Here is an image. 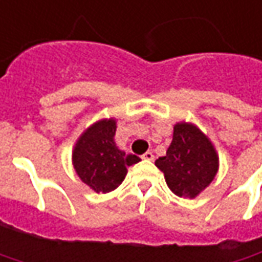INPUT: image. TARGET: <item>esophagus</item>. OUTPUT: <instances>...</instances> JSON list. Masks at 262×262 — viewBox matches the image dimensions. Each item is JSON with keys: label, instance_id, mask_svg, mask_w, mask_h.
<instances>
[{"label": "esophagus", "instance_id": "1", "mask_svg": "<svg viewBox=\"0 0 262 262\" xmlns=\"http://www.w3.org/2000/svg\"><path fill=\"white\" fill-rule=\"evenodd\" d=\"M142 158L146 159V161H152V159H154V154H152L150 150H148V152H145V154L142 155Z\"/></svg>", "mask_w": 262, "mask_h": 262}]
</instances>
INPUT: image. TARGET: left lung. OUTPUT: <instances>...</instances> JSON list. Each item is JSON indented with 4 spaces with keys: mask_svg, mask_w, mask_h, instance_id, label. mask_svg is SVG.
<instances>
[{
    "mask_svg": "<svg viewBox=\"0 0 262 262\" xmlns=\"http://www.w3.org/2000/svg\"><path fill=\"white\" fill-rule=\"evenodd\" d=\"M171 191L194 199L213 181L219 159L212 142L193 124L177 123L165 157L155 161Z\"/></svg>",
    "mask_w": 262,
    "mask_h": 262,
    "instance_id": "8db88e82",
    "label": "left lung"
}]
</instances>
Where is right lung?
I'll return each instance as SVG.
<instances>
[{
    "label": "right lung",
    "instance_id": "1",
    "mask_svg": "<svg viewBox=\"0 0 262 262\" xmlns=\"http://www.w3.org/2000/svg\"><path fill=\"white\" fill-rule=\"evenodd\" d=\"M116 120H101L86 129L75 145L72 161L79 178L97 193L114 190L126 177L127 167L139 162L116 146Z\"/></svg>",
    "mask_w": 262,
    "mask_h": 262
}]
</instances>
